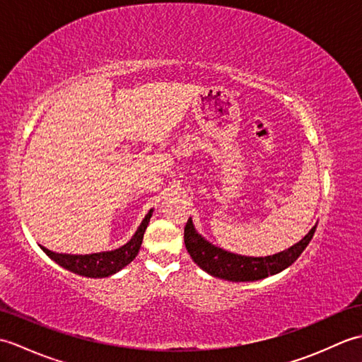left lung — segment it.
<instances>
[{
  "instance_id": "8db88e82",
  "label": "left lung",
  "mask_w": 362,
  "mask_h": 362,
  "mask_svg": "<svg viewBox=\"0 0 362 362\" xmlns=\"http://www.w3.org/2000/svg\"><path fill=\"white\" fill-rule=\"evenodd\" d=\"M316 227L317 222L302 240L286 250L267 257H245L206 241L189 218L185 226V245L194 263L206 274L228 281H255L279 274L294 263L313 240Z\"/></svg>"
}]
</instances>
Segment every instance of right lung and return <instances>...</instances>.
<instances>
[{
	"label": "right lung",
	"instance_id": "obj_1",
	"mask_svg": "<svg viewBox=\"0 0 362 362\" xmlns=\"http://www.w3.org/2000/svg\"><path fill=\"white\" fill-rule=\"evenodd\" d=\"M152 213L153 209H151L148 214H146L140 227L136 228L135 235L124 245H121V247L115 250L87 253V255H71V253L52 252L43 247V245H40V247L46 255L52 261H56L59 266L66 269V271L82 276H88V279H104V276H110L119 272L129 263H132L134 258L138 255V252H140L143 236L146 228L149 226Z\"/></svg>",
	"mask_w": 362,
	"mask_h": 362
}]
</instances>
